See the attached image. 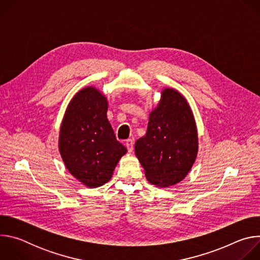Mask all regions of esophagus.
<instances>
[{
	"label": "esophagus",
	"instance_id": "esophagus-1",
	"mask_svg": "<svg viewBox=\"0 0 260 260\" xmlns=\"http://www.w3.org/2000/svg\"><path fill=\"white\" fill-rule=\"evenodd\" d=\"M125 146H126V148H127L128 152H133V150H134V140L127 139V140L125 141Z\"/></svg>",
	"mask_w": 260,
	"mask_h": 260
}]
</instances>
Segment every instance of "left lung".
I'll return each mask as SVG.
<instances>
[{
	"label": "left lung",
	"instance_id": "1",
	"mask_svg": "<svg viewBox=\"0 0 260 260\" xmlns=\"http://www.w3.org/2000/svg\"><path fill=\"white\" fill-rule=\"evenodd\" d=\"M192 111L179 91L165 88L149 115L147 133L137 140L135 152L145 176L158 187L182 181L192 168L199 150Z\"/></svg>",
	"mask_w": 260,
	"mask_h": 260
}]
</instances>
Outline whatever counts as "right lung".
I'll use <instances>...</instances> for the list:
<instances>
[{"mask_svg":"<svg viewBox=\"0 0 260 260\" xmlns=\"http://www.w3.org/2000/svg\"><path fill=\"white\" fill-rule=\"evenodd\" d=\"M107 110V98L87 86L71 100L60 125L58 149L64 166L89 188L107 183L127 151L116 140Z\"/></svg>","mask_w":260,"mask_h":260,"instance_id":"right-lung-1","label":"right lung"}]
</instances>
